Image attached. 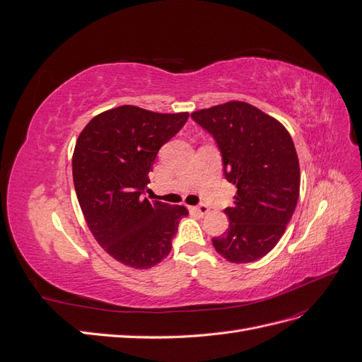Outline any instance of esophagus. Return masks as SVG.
<instances>
[{"instance_id":"34e87169","label":"esophagus","mask_w":362,"mask_h":362,"mask_svg":"<svg viewBox=\"0 0 362 362\" xmlns=\"http://www.w3.org/2000/svg\"><path fill=\"white\" fill-rule=\"evenodd\" d=\"M190 211L198 214V216H205L208 211H210V208H208L206 205H198V206H190Z\"/></svg>"}]
</instances>
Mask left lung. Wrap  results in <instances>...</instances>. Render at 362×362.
Returning <instances> with one entry per match:
<instances>
[{"mask_svg": "<svg viewBox=\"0 0 362 362\" xmlns=\"http://www.w3.org/2000/svg\"><path fill=\"white\" fill-rule=\"evenodd\" d=\"M216 139L225 177L237 187L225 214L229 226L213 237L218 255L243 264L267 255L286 231L299 199L300 169L291 136L279 120L243 101L193 112Z\"/></svg>", "mask_w": 362, "mask_h": 362, "instance_id": "1", "label": "left lung"}]
</instances>
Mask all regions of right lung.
<instances>
[{
	"label": "right lung",
	"mask_w": 362,
	"mask_h": 362,
	"mask_svg": "<svg viewBox=\"0 0 362 362\" xmlns=\"http://www.w3.org/2000/svg\"><path fill=\"white\" fill-rule=\"evenodd\" d=\"M189 119L120 105L96 115L76 139L72 177L86 223L100 246L133 269H151L169 255L189 210L144 198L158 149Z\"/></svg>",
	"instance_id": "1"
}]
</instances>
